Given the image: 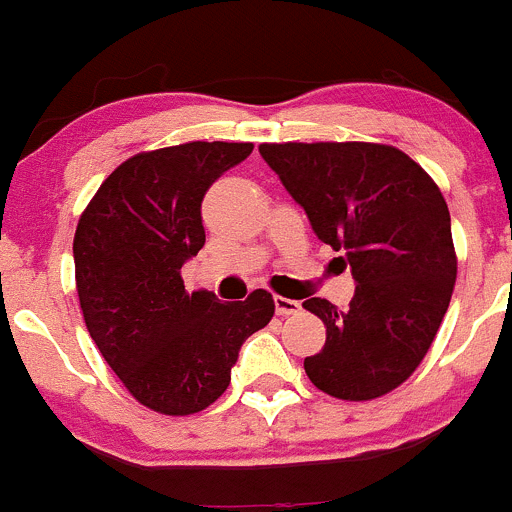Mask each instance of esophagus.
I'll use <instances>...</instances> for the list:
<instances>
[{"instance_id":"34e87169","label":"esophagus","mask_w":512,"mask_h":512,"mask_svg":"<svg viewBox=\"0 0 512 512\" xmlns=\"http://www.w3.org/2000/svg\"><path fill=\"white\" fill-rule=\"evenodd\" d=\"M275 309L280 317H289V314H297L302 309V304L297 299H289V297H275Z\"/></svg>"}]
</instances>
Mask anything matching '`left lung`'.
<instances>
[{"label":"left lung","mask_w":512,"mask_h":512,"mask_svg":"<svg viewBox=\"0 0 512 512\" xmlns=\"http://www.w3.org/2000/svg\"><path fill=\"white\" fill-rule=\"evenodd\" d=\"M260 156L356 280L347 312L322 297L302 304L327 327L322 352L304 359L309 381L344 401L389 394L431 349L456 285L441 188L386 143H262Z\"/></svg>","instance_id":"8db88e82"}]
</instances>
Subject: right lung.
<instances>
[{
  "label": "right lung",
  "instance_id": "obj_1",
  "mask_svg": "<svg viewBox=\"0 0 512 512\" xmlns=\"http://www.w3.org/2000/svg\"><path fill=\"white\" fill-rule=\"evenodd\" d=\"M252 143L190 141L123 160L81 213L76 292L86 329L128 394L165 416H190L225 394L242 342L267 327L275 302L188 292L185 260L205 245V190Z\"/></svg>",
  "mask_w": 512,
  "mask_h": 512
}]
</instances>
